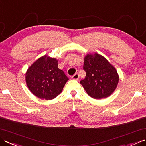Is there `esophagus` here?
Here are the masks:
<instances>
[{
  "instance_id": "esophagus-1",
  "label": "esophagus",
  "mask_w": 146,
  "mask_h": 146,
  "mask_svg": "<svg viewBox=\"0 0 146 146\" xmlns=\"http://www.w3.org/2000/svg\"><path fill=\"white\" fill-rule=\"evenodd\" d=\"M71 78H72L74 80H78V78H79V75H78V73H75V75L71 76Z\"/></svg>"
}]
</instances>
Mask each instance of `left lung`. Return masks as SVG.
I'll return each instance as SVG.
<instances>
[{"instance_id":"8db88e82","label":"left lung","mask_w":146,"mask_h":146,"mask_svg":"<svg viewBox=\"0 0 146 146\" xmlns=\"http://www.w3.org/2000/svg\"><path fill=\"white\" fill-rule=\"evenodd\" d=\"M83 69L86 76L80 83L91 98H106L116 89L119 81L118 73L103 56L96 53L87 54Z\"/></svg>"}]
</instances>
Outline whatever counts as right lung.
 Returning a JSON list of instances; mask_svg holds the SVG:
<instances>
[{
  "instance_id": "right-lung-1",
  "label": "right lung",
  "mask_w": 146,
  "mask_h": 146,
  "mask_svg": "<svg viewBox=\"0 0 146 146\" xmlns=\"http://www.w3.org/2000/svg\"><path fill=\"white\" fill-rule=\"evenodd\" d=\"M68 80L64 71L58 68L56 59L47 56L39 58L26 73L29 90L38 98L46 100L56 98Z\"/></svg>"
}]
</instances>
